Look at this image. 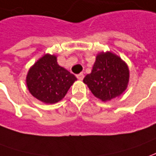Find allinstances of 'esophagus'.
Masks as SVG:
<instances>
[{
	"label": "esophagus",
	"instance_id": "1",
	"mask_svg": "<svg viewBox=\"0 0 156 156\" xmlns=\"http://www.w3.org/2000/svg\"><path fill=\"white\" fill-rule=\"evenodd\" d=\"M76 77H77V78H78V80H83V73H79V74H77L76 75Z\"/></svg>",
	"mask_w": 156,
	"mask_h": 156
}]
</instances>
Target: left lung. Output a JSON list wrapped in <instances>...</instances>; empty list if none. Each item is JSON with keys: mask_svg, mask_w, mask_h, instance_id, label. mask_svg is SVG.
<instances>
[{"mask_svg": "<svg viewBox=\"0 0 156 156\" xmlns=\"http://www.w3.org/2000/svg\"><path fill=\"white\" fill-rule=\"evenodd\" d=\"M129 77V68L120 57L111 52H102L96 55L91 73L87 74L83 83L96 97L107 101L126 90Z\"/></svg>", "mask_w": 156, "mask_h": 156, "instance_id": "obj_1", "label": "left lung"}]
</instances>
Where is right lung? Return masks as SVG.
<instances>
[{
    "label": "right lung",
    "instance_id": "1",
    "mask_svg": "<svg viewBox=\"0 0 156 156\" xmlns=\"http://www.w3.org/2000/svg\"><path fill=\"white\" fill-rule=\"evenodd\" d=\"M77 78L57 63V57L45 55L30 68L26 84L30 93L48 104L62 100Z\"/></svg>",
    "mask_w": 156,
    "mask_h": 156
}]
</instances>
